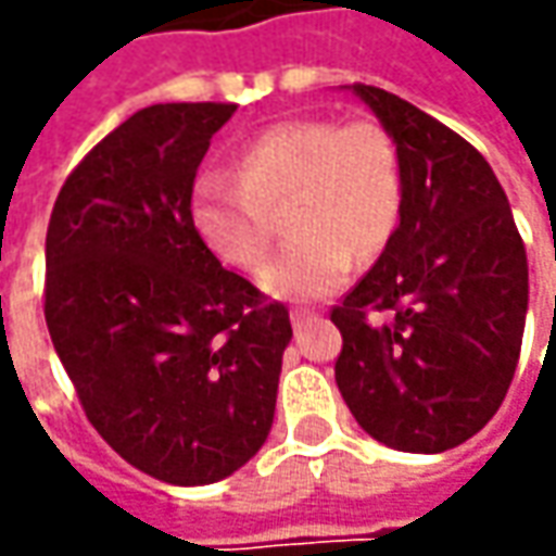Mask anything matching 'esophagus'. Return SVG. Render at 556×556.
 Here are the masks:
<instances>
[{
    "mask_svg": "<svg viewBox=\"0 0 556 556\" xmlns=\"http://www.w3.org/2000/svg\"><path fill=\"white\" fill-rule=\"evenodd\" d=\"M312 318H315V312L306 309V306H293V309H290V321H293L296 331H300L303 325H309Z\"/></svg>",
    "mask_w": 556,
    "mask_h": 556,
    "instance_id": "esophagus-1",
    "label": "esophagus"
}]
</instances>
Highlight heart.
<instances>
[{
    "label": "heart",
    "instance_id": "heart-1",
    "mask_svg": "<svg viewBox=\"0 0 556 556\" xmlns=\"http://www.w3.org/2000/svg\"><path fill=\"white\" fill-rule=\"evenodd\" d=\"M402 210V163L390 132L371 119H285L244 141L235 173L194 185L191 219L228 266L256 271L281 223L293 241L260 281L275 296H321L358 260L393 238Z\"/></svg>",
    "mask_w": 556,
    "mask_h": 556
}]
</instances>
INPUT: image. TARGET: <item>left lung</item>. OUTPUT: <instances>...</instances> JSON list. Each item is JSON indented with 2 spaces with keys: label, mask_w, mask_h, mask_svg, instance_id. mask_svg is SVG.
<instances>
[{
  "label": "left lung",
  "mask_w": 556,
  "mask_h": 556,
  "mask_svg": "<svg viewBox=\"0 0 556 556\" xmlns=\"http://www.w3.org/2000/svg\"><path fill=\"white\" fill-rule=\"evenodd\" d=\"M353 92L393 136L399 228L331 321L337 387L377 442L433 455L502 408L523 346L529 266L504 188L480 151L387 89ZM383 314V323H371Z\"/></svg>",
  "instance_id": "8db88e82"
}]
</instances>
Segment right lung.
Masks as SVG:
<instances>
[{
	"label": "right lung",
	"instance_id": "add662e5",
	"mask_svg": "<svg viewBox=\"0 0 556 556\" xmlns=\"http://www.w3.org/2000/svg\"><path fill=\"white\" fill-rule=\"evenodd\" d=\"M238 104H151L61 185L46 235V325L101 439L173 485L225 480L275 417L285 303L203 244L194 176Z\"/></svg>",
	"mask_w": 556,
	"mask_h": 556
}]
</instances>
